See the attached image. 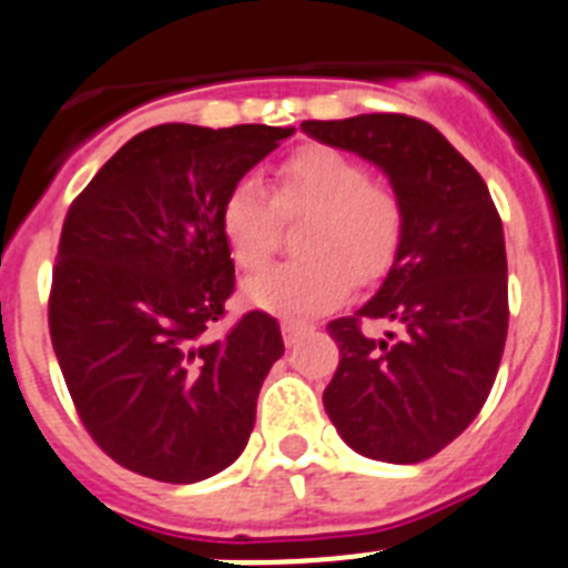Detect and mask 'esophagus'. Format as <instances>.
<instances>
[{"label": "esophagus", "instance_id": "obj_1", "mask_svg": "<svg viewBox=\"0 0 568 568\" xmlns=\"http://www.w3.org/2000/svg\"><path fill=\"white\" fill-rule=\"evenodd\" d=\"M280 328H283L285 345H294V342H300L305 334H308V325L300 320H283V325H280Z\"/></svg>", "mask_w": 568, "mask_h": 568}]
</instances>
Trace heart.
<instances>
[{
  "mask_svg": "<svg viewBox=\"0 0 568 568\" xmlns=\"http://www.w3.org/2000/svg\"><path fill=\"white\" fill-rule=\"evenodd\" d=\"M311 214L300 232L303 260L248 280L254 308L308 316L342 303L354 277H385L405 237V209L390 186L371 181L362 161L334 146H303L277 166V192L257 175H240L221 203V229L243 272L268 263L280 217Z\"/></svg>",
  "mask_w": 568,
  "mask_h": 568,
  "instance_id": "obj_1",
  "label": "heart"
}]
</instances>
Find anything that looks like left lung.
<instances>
[{"instance_id": "1", "label": "left lung", "mask_w": 568, "mask_h": 568, "mask_svg": "<svg viewBox=\"0 0 568 568\" xmlns=\"http://www.w3.org/2000/svg\"><path fill=\"white\" fill-rule=\"evenodd\" d=\"M305 135L376 163L405 209L390 272L354 316L328 322L339 367L322 405L347 447L390 464L433 458L493 390L509 325L504 226L484 178L422 119L303 121ZM365 321H385L382 341Z\"/></svg>"}]
</instances>
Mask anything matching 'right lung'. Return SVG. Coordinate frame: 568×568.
Segmentation results:
<instances>
[{"instance_id": "obj_1", "label": "right lung", "mask_w": 568, "mask_h": 568, "mask_svg": "<svg viewBox=\"0 0 568 568\" xmlns=\"http://www.w3.org/2000/svg\"><path fill=\"white\" fill-rule=\"evenodd\" d=\"M288 135L294 126H152L70 203L50 339L81 424L132 473L195 484L246 449L285 345L263 311L209 336L234 291L221 203Z\"/></svg>"}]
</instances>
